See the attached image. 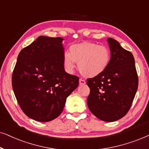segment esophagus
<instances>
[{"label":"esophagus","mask_w":149,"mask_h":149,"mask_svg":"<svg viewBox=\"0 0 149 149\" xmlns=\"http://www.w3.org/2000/svg\"><path fill=\"white\" fill-rule=\"evenodd\" d=\"M79 83H80V85H84L86 84V81L83 80L82 78H80V80H79Z\"/></svg>","instance_id":"obj_1"}]
</instances>
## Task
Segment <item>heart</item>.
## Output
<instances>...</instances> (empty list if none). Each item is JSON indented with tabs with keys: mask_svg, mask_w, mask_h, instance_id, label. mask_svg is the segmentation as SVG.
<instances>
[{
	"mask_svg": "<svg viewBox=\"0 0 149 149\" xmlns=\"http://www.w3.org/2000/svg\"><path fill=\"white\" fill-rule=\"evenodd\" d=\"M111 60V52L108 47L97 43L83 42L71 45L69 53L64 54V65L69 71L78 63V69L82 76L95 78L108 68Z\"/></svg>",
	"mask_w": 149,
	"mask_h": 149,
	"instance_id": "b5f03b06",
	"label": "heart"
}]
</instances>
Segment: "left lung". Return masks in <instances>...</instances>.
<instances>
[{
    "label": "left lung",
    "instance_id": "left-lung-1",
    "mask_svg": "<svg viewBox=\"0 0 149 149\" xmlns=\"http://www.w3.org/2000/svg\"><path fill=\"white\" fill-rule=\"evenodd\" d=\"M108 41L110 63L104 73L86 80L90 88L87 104L96 117L113 122L130 110L138 89V77L132 53L114 39L108 38Z\"/></svg>",
    "mask_w": 149,
    "mask_h": 149
}]
</instances>
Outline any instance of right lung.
<instances>
[{"label":"right lung","instance_id":"add662e5","mask_svg":"<svg viewBox=\"0 0 149 149\" xmlns=\"http://www.w3.org/2000/svg\"><path fill=\"white\" fill-rule=\"evenodd\" d=\"M61 37L40 36L23 48L12 73V87L23 112L47 122L63 112L66 99L79 85V78L64 69Z\"/></svg>","mask_w":149,"mask_h":149}]
</instances>
